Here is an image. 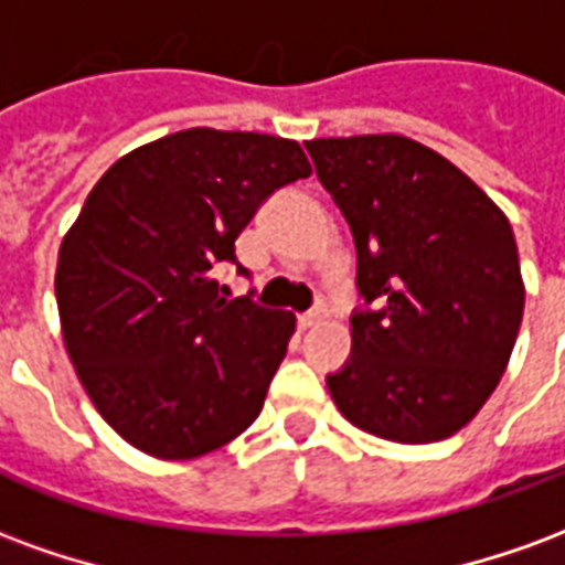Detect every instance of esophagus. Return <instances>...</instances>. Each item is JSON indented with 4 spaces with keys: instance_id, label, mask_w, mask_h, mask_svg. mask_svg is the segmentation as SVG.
<instances>
[{
    "instance_id": "34e87169",
    "label": "esophagus",
    "mask_w": 565,
    "mask_h": 565,
    "mask_svg": "<svg viewBox=\"0 0 565 565\" xmlns=\"http://www.w3.org/2000/svg\"><path fill=\"white\" fill-rule=\"evenodd\" d=\"M323 318H327V308L315 306V308H311V311H306V315H299V330H308V327H318V323Z\"/></svg>"
}]
</instances>
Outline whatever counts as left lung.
<instances>
[{"label":"left lung","instance_id":"left-lung-1","mask_svg":"<svg viewBox=\"0 0 565 565\" xmlns=\"http://www.w3.org/2000/svg\"><path fill=\"white\" fill-rule=\"evenodd\" d=\"M356 245L351 356L332 403L372 436H454L497 391L523 318L509 217L450 160L405 136L306 145Z\"/></svg>","mask_w":565,"mask_h":565}]
</instances>
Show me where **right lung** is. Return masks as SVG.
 I'll list each match as a JSON object with an SVG mask.
<instances>
[{
    "label": "right lung",
    "mask_w": 565,
    "mask_h": 565,
    "mask_svg": "<svg viewBox=\"0 0 565 565\" xmlns=\"http://www.w3.org/2000/svg\"><path fill=\"white\" fill-rule=\"evenodd\" d=\"M308 174L296 141L196 127L96 181L60 245L56 308L84 391L132 448L193 460L257 420L296 318L226 299L214 275L238 266L259 205Z\"/></svg>",
    "instance_id": "right-lung-1"
}]
</instances>
